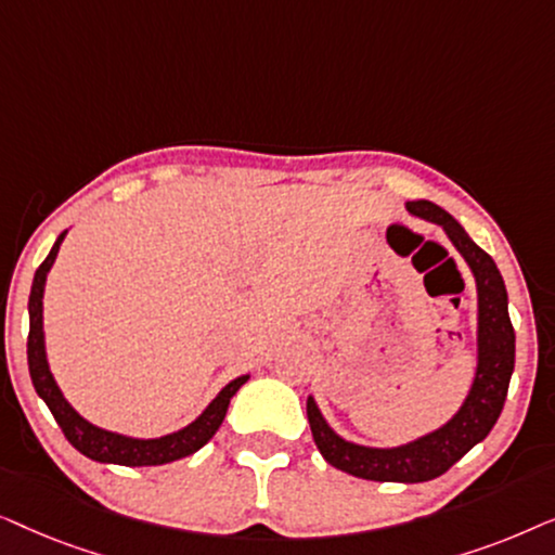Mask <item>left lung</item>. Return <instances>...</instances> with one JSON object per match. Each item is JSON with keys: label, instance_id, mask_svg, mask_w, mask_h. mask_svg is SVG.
I'll return each instance as SVG.
<instances>
[{"label": "left lung", "instance_id": "8db88e82", "mask_svg": "<svg viewBox=\"0 0 555 555\" xmlns=\"http://www.w3.org/2000/svg\"><path fill=\"white\" fill-rule=\"evenodd\" d=\"M406 209L409 215L442 224L447 237L473 270L477 283V374L465 404L444 427L391 450L340 439L325 424L313 397H308L310 431L325 462L361 480L376 482H427L444 475L495 427L515 366V331L507 315V293L498 264L442 207L420 199L406 202Z\"/></svg>", "mask_w": 555, "mask_h": 555}]
</instances>
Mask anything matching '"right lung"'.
Returning a JSON list of instances; mask_svg holds the SVG:
<instances>
[{"label":"right lung","mask_w":555,"mask_h":555,"mask_svg":"<svg viewBox=\"0 0 555 555\" xmlns=\"http://www.w3.org/2000/svg\"><path fill=\"white\" fill-rule=\"evenodd\" d=\"M65 232L60 234L55 245H52L50 255L44 257V262L37 268L33 280V293H29V336H27V363H29V376H33L35 391L40 393L44 404L55 416V422L63 429L75 450L86 454V457L95 462H111V465H126V467H149V465H166V462L181 460L186 454H194L202 450L204 444L215 437L219 424L224 422L227 406L230 399L237 393L242 384L249 376L234 378L219 391V397L204 409L199 420H194L189 427L173 431V435L158 437V439H133L116 435V431H105L101 427L82 420L75 409L67 404L63 391L57 389L55 378L50 374L48 356H44V333H42V293H44V280L55 262L57 249L63 245Z\"/></svg>","instance_id":"1"}]
</instances>
